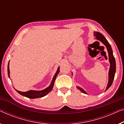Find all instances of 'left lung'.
Masks as SVG:
<instances>
[{"label":"left lung","instance_id":"obj_1","mask_svg":"<svg viewBox=\"0 0 124 124\" xmlns=\"http://www.w3.org/2000/svg\"><path fill=\"white\" fill-rule=\"evenodd\" d=\"M94 36L96 37V38L97 40H100V41L103 43L106 46L107 51L108 53V56H109V61L110 62V70H109V74H108V83L107 84L106 89V91H107L109 88H110L114 81L115 74L116 72V62H115V59L114 55H113V52L112 48L110 44H109L108 41L106 40V39L104 37V36L102 35V33L98 32H94ZM79 90H80L82 92H83L85 94H87L85 91H84L83 89L81 88L77 87Z\"/></svg>","mask_w":124,"mask_h":124}]
</instances>
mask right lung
Listing matches in <instances>:
<instances>
[{"mask_svg":"<svg viewBox=\"0 0 124 124\" xmlns=\"http://www.w3.org/2000/svg\"><path fill=\"white\" fill-rule=\"evenodd\" d=\"M59 71H60V68H58V70H57L56 74H55L54 76V78L53 79V80H52L51 84H50L49 87H47V88L42 91H28L27 92H21V91H17V92L19 93V94L22 95V96H25L26 97H28L29 98H40L42 97L45 96H46V94H47L50 91H51L52 89H53L54 84L55 80L56 79V76L59 74ZM8 76L9 77V63L8 65Z\"/></svg>","mask_w":124,"mask_h":124,"instance_id":"add662e5","label":"right lung"}]
</instances>
